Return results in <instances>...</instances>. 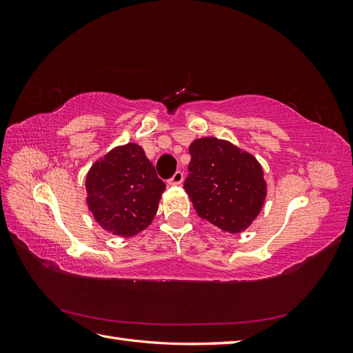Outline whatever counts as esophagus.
Returning a JSON list of instances; mask_svg holds the SVG:
<instances>
[{
	"mask_svg": "<svg viewBox=\"0 0 353 353\" xmlns=\"http://www.w3.org/2000/svg\"><path fill=\"white\" fill-rule=\"evenodd\" d=\"M183 179H184V174L181 172V170H176L175 175L168 181V184L169 185H181L183 184Z\"/></svg>",
	"mask_w": 353,
	"mask_h": 353,
	"instance_id": "1",
	"label": "esophagus"
}]
</instances>
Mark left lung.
I'll list each match as a JSON object with an SVG mask.
<instances>
[{
	"label": "left lung",
	"instance_id": "8db88e82",
	"mask_svg": "<svg viewBox=\"0 0 353 353\" xmlns=\"http://www.w3.org/2000/svg\"><path fill=\"white\" fill-rule=\"evenodd\" d=\"M188 152L190 176L184 188L197 215L225 234L248 230L268 193L258 159L216 137L197 138Z\"/></svg>",
	"mask_w": 353,
	"mask_h": 353
}]
</instances>
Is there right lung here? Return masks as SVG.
<instances>
[{
    "instance_id": "add662e5",
    "label": "right lung",
    "mask_w": 353,
    "mask_h": 353,
    "mask_svg": "<svg viewBox=\"0 0 353 353\" xmlns=\"http://www.w3.org/2000/svg\"><path fill=\"white\" fill-rule=\"evenodd\" d=\"M85 190L95 222L113 236L130 239L150 225L166 185L143 147L128 143L95 160Z\"/></svg>"
}]
</instances>
